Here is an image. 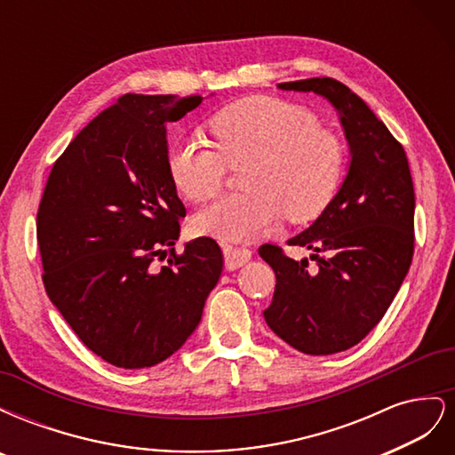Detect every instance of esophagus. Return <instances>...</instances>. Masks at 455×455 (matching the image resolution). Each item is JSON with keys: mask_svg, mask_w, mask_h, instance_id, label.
<instances>
[{"mask_svg": "<svg viewBox=\"0 0 455 455\" xmlns=\"http://www.w3.org/2000/svg\"><path fill=\"white\" fill-rule=\"evenodd\" d=\"M252 252L246 249H235V246H224V258H226V267L228 269H239L243 267L246 261L251 259Z\"/></svg>", "mask_w": 455, "mask_h": 455, "instance_id": "34e87169", "label": "esophagus"}]
</instances>
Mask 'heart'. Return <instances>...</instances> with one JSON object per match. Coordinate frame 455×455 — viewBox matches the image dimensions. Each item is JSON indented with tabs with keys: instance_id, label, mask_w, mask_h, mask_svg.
<instances>
[{
	"instance_id": "obj_1",
	"label": "heart",
	"mask_w": 455,
	"mask_h": 455,
	"mask_svg": "<svg viewBox=\"0 0 455 455\" xmlns=\"http://www.w3.org/2000/svg\"><path fill=\"white\" fill-rule=\"evenodd\" d=\"M216 146L180 136L167 154L171 180L189 201L214 197L228 164L243 171L244 194L228 196L194 216V228L224 241H246L288 214L294 222L315 218L334 197L343 148L319 127L309 109L273 96H249L209 121Z\"/></svg>"
}]
</instances>
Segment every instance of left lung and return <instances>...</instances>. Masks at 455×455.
<instances>
[{"label":"left lung","mask_w":455,"mask_h":455,"mask_svg":"<svg viewBox=\"0 0 455 455\" xmlns=\"http://www.w3.org/2000/svg\"><path fill=\"white\" fill-rule=\"evenodd\" d=\"M283 91L315 92L338 112L349 164L321 216L288 244L313 251L292 259L279 246H259L277 277L267 326L306 355L356 346L401 288L414 254V184L404 148L359 94L332 77L286 81Z\"/></svg>","instance_id":"left-lung-1"}]
</instances>
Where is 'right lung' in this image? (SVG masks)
Returning <instances> with one entry per match:
<instances>
[{"label": "right lung", "instance_id": "1", "mask_svg": "<svg viewBox=\"0 0 455 455\" xmlns=\"http://www.w3.org/2000/svg\"><path fill=\"white\" fill-rule=\"evenodd\" d=\"M201 102L121 96L64 149L39 203L47 296L77 338L119 368L154 366L180 349L224 269L211 237L174 252L186 206L167 167V123Z\"/></svg>", "mask_w": 455, "mask_h": 455}]
</instances>
